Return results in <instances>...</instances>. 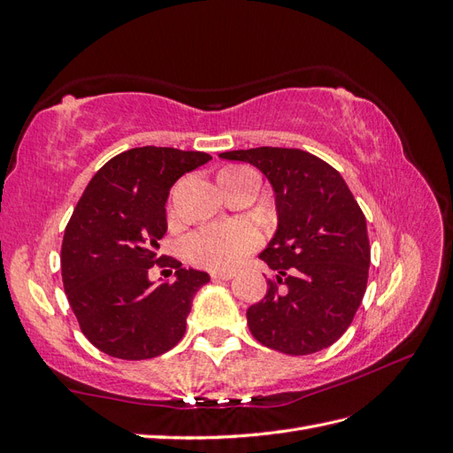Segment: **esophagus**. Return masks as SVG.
I'll return each instance as SVG.
<instances>
[{
  "mask_svg": "<svg viewBox=\"0 0 453 453\" xmlns=\"http://www.w3.org/2000/svg\"><path fill=\"white\" fill-rule=\"evenodd\" d=\"M234 276H235L234 272H212V280H222V281H226V280H231Z\"/></svg>",
  "mask_w": 453,
  "mask_h": 453,
  "instance_id": "34e87169",
  "label": "esophagus"
}]
</instances>
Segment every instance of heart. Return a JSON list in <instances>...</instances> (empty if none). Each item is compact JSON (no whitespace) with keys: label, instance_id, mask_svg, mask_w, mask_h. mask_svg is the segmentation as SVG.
<instances>
[{"label":"heart","instance_id":"b5f03b06","mask_svg":"<svg viewBox=\"0 0 453 453\" xmlns=\"http://www.w3.org/2000/svg\"><path fill=\"white\" fill-rule=\"evenodd\" d=\"M237 170L243 167H231L224 172ZM260 231L249 222L212 224L187 237L185 252L195 265L203 268L231 270L260 245Z\"/></svg>","mask_w":453,"mask_h":453}]
</instances>
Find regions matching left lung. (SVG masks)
<instances>
[{
    "mask_svg": "<svg viewBox=\"0 0 453 453\" xmlns=\"http://www.w3.org/2000/svg\"><path fill=\"white\" fill-rule=\"evenodd\" d=\"M219 157L258 167L276 195L278 229L260 258L278 276L247 311L250 334L286 355L326 349L349 328L366 291L371 245L363 210L340 172L304 150L260 146Z\"/></svg>",
    "mask_w": 453,
    "mask_h": 453,
    "instance_id": "8db88e82",
    "label": "left lung"
}]
</instances>
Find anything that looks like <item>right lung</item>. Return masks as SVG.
Here are the masks:
<instances>
[{"label":"right lung","mask_w":453,"mask_h":453,"mask_svg":"<svg viewBox=\"0 0 453 453\" xmlns=\"http://www.w3.org/2000/svg\"><path fill=\"white\" fill-rule=\"evenodd\" d=\"M212 160L196 150L142 146L121 152L90 179L65 227L61 278L87 340L115 359L142 361L181 342L206 272L157 257L167 231L165 201L179 177ZM176 268L154 287L150 268Z\"/></svg>","instance_id":"add662e5"}]
</instances>
